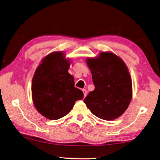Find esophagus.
<instances>
[{
	"instance_id": "esophagus-1",
	"label": "esophagus",
	"mask_w": 160,
	"mask_h": 160,
	"mask_svg": "<svg viewBox=\"0 0 160 160\" xmlns=\"http://www.w3.org/2000/svg\"><path fill=\"white\" fill-rule=\"evenodd\" d=\"M82 92H83V94H84V97H85L87 96V93H88V92H87V90L85 89H83Z\"/></svg>"
}]
</instances>
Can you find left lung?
Masks as SVG:
<instances>
[{
  "label": "left lung",
  "mask_w": 160,
  "mask_h": 160,
  "mask_svg": "<svg viewBox=\"0 0 160 160\" xmlns=\"http://www.w3.org/2000/svg\"><path fill=\"white\" fill-rule=\"evenodd\" d=\"M95 89L84 102L91 112L104 120L120 117L128 108L132 97V83L127 66L110 52L87 59Z\"/></svg>",
  "instance_id": "1"
}]
</instances>
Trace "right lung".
I'll return each mask as SVG.
<instances>
[{
    "instance_id": "right-lung-1",
    "label": "right lung",
    "mask_w": 160,
    "mask_h": 160,
    "mask_svg": "<svg viewBox=\"0 0 160 160\" xmlns=\"http://www.w3.org/2000/svg\"><path fill=\"white\" fill-rule=\"evenodd\" d=\"M69 60L62 52H52L42 60L32 80V98L38 111L46 118L56 120L71 111L75 102L84 94L74 87L68 73Z\"/></svg>"
}]
</instances>
